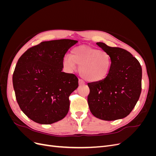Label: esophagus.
<instances>
[{"label":"esophagus","mask_w":156,"mask_h":156,"mask_svg":"<svg viewBox=\"0 0 156 156\" xmlns=\"http://www.w3.org/2000/svg\"><path fill=\"white\" fill-rule=\"evenodd\" d=\"M85 84V83H84V81H83V79H79V85H83V84Z\"/></svg>","instance_id":"obj_1"}]
</instances>
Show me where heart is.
I'll return each instance as SVG.
<instances>
[{
    "label": "heart",
    "mask_w": 156,
    "mask_h": 156,
    "mask_svg": "<svg viewBox=\"0 0 156 156\" xmlns=\"http://www.w3.org/2000/svg\"><path fill=\"white\" fill-rule=\"evenodd\" d=\"M111 63V56L107 51L87 45L75 48L71 56H66L63 60L64 66L69 72L73 71L77 65L81 76L90 82L105 79L109 72Z\"/></svg>",
    "instance_id": "b5f03b06"
}]
</instances>
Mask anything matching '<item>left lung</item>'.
I'll use <instances>...</instances> for the list:
<instances>
[{"label":"left lung","mask_w":156,"mask_h":156,"mask_svg":"<svg viewBox=\"0 0 156 156\" xmlns=\"http://www.w3.org/2000/svg\"><path fill=\"white\" fill-rule=\"evenodd\" d=\"M96 44L110 55L111 67L107 77L88 83V103L92 114L99 119L112 121L129 115L141 93L142 68L129 52L112 48L102 42Z\"/></svg>","instance_id":"left-lung-1"}]
</instances>
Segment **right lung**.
Wrapping results in <instances>:
<instances>
[{"label": "right lung", "instance_id": "right-lung-1", "mask_svg": "<svg viewBox=\"0 0 156 156\" xmlns=\"http://www.w3.org/2000/svg\"><path fill=\"white\" fill-rule=\"evenodd\" d=\"M77 40L43 41L19 58L13 86L21 111L36 123L51 124L63 119L69 108V96L78 87V78L62 72L65 54Z\"/></svg>", "mask_w": 156, "mask_h": 156}]
</instances>
